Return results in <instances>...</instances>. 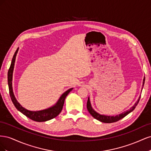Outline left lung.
<instances>
[{"label":"left lung","mask_w":151,"mask_h":151,"mask_svg":"<svg viewBox=\"0 0 151 151\" xmlns=\"http://www.w3.org/2000/svg\"><path fill=\"white\" fill-rule=\"evenodd\" d=\"M144 83H145V77H144V79H143V84H142L143 86L144 85ZM142 89H143V88H142ZM140 98V96H139V98L137 100V101L134 104V106L131 107L129 109H128V110H127L126 111L122 113L119 114V115H115V116H108V115H101V114H99L98 112L96 111L93 108L92 106H91L89 97H88V102H87V108H88V110L89 112V113L95 118V119H96V120H98L100 122H101L103 123L116 122L118 120H120V119H122V118H124L125 116H127L128 115V114H129L130 112L133 111L134 109L135 108L137 105V104L139 103Z\"/></svg>","instance_id":"8db88e82"}]
</instances>
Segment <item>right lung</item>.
I'll return each instance as SVG.
<instances>
[{
	"label": "right lung",
	"mask_w": 151,
	"mask_h": 151,
	"mask_svg": "<svg viewBox=\"0 0 151 151\" xmlns=\"http://www.w3.org/2000/svg\"><path fill=\"white\" fill-rule=\"evenodd\" d=\"M18 50H19V48L17 49L14 55L12 60L11 62V64L9 69L8 74H7L8 86H9V94H10V96L14 105L15 107L16 108V109L18 111H19L21 113L23 114V115H24L28 118H30L31 120H34L35 122H46L51 119H53V118L58 116L59 115V113L61 112L63 106V104H64L65 99L67 96L68 95V94L73 89V88L68 89L67 91H65V93H63L58 99L57 102L53 106L48 108L47 109H42V110H39V111H30V110H28V109L24 108V107H22L20 104V103L17 101V100L16 99L14 96V94L13 89H12V82L14 67L16 57V55L17 53Z\"/></svg>",
	"instance_id": "add662e5"
}]
</instances>
